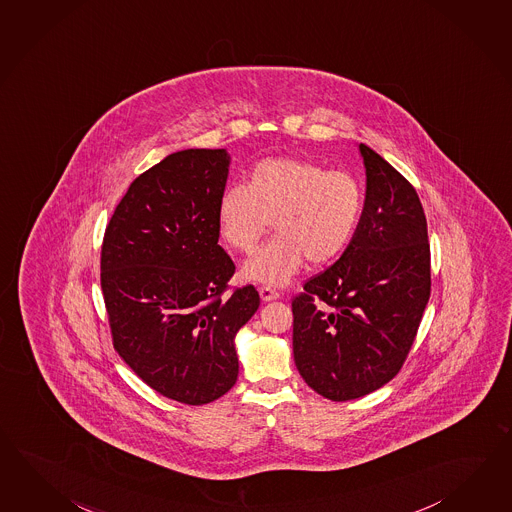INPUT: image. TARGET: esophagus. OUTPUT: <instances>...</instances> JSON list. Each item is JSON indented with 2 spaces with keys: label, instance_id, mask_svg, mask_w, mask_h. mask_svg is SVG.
Segmentation results:
<instances>
[{
  "label": "esophagus",
  "instance_id": "34e87169",
  "mask_svg": "<svg viewBox=\"0 0 512 512\" xmlns=\"http://www.w3.org/2000/svg\"><path fill=\"white\" fill-rule=\"evenodd\" d=\"M260 297H262L263 302H269V300H274V298L280 297V293L278 291H274L271 287H260Z\"/></svg>",
  "mask_w": 512,
  "mask_h": 512
}]
</instances>
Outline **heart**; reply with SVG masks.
<instances>
[{
	"label": "heart",
	"mask_w": 512,
	"mask_h": 512,
	"mask_svg": "<svg viewBox=\"0 0 512 512\" xmlns=\"http://www.w3.org/2000/svg\"><path fill=\"white\" fill-rule=\"evenodd\" d=\"M363 186L348 171H326L309 160L265 158L243 184L228 186L217 201L219 232L232 249L250 254L269 230L274 236L243 265L245 280L282 286L304 265L330 262L356 232Z\"/></svg>",
	"instance_id": "heart-1"
}]
</instances>
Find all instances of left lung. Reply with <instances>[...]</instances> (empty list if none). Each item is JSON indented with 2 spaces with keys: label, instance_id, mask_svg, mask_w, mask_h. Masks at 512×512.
Instances as JSON below:
<instances>
[{
  "label": "left lung",
  "instance_id": "obj_1",
  "mask_svg": "<svg viewBox=\"0 0 512 512\" xmlns=\"http://www.w3.org/2000/svg\"><path fill=\"white\" fill-rule=\"evenodd\" d=\"M367 199L343 256L291 300L293 356L313 391L361 398L404 367L431 291L428 223L413 184L365 143Z\"/></svg>",
  "mask_w": 512,
  "mask_h": 512
}]
</instances>
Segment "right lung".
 <instances>
[{"mask_svg":"<svg viewBox=\"0 0 512 512\" xmlns=\"http://www.w3.org/2000/svg\"><path fill=\"white\" fill-rule=\"evenodd\" d=\"M223 149H186L147 169L119 201L101 245L112 345L156 393L214 402L238 380L234 337L260 306L217 245Z\"/></svg>","mask_w":512,"mask_h":512,"instance_id":"1","label":"right lung"}]
</instances>
